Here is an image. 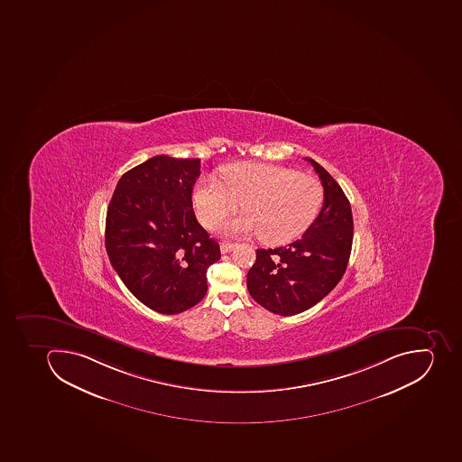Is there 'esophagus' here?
Returning <instances> with one entry per match:
<instances>
[{
    "label": "esophagus",
    "mask_w": 462,
    "mask_h": 462,
    "mask_svg": "<svg viewBox=\"0 0 462 462\" xmlns=\"http://www.w3.org/2000/svg\"><path fill=\"white\" fill-rule=\"evenodd\" d=\"M236 247V245H233V243H222L221 245V253H229L233 248Z\"/></svg>",
    "instance_id": "34e87169"
}]
</instances>
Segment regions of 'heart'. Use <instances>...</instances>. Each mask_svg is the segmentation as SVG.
Returning a JSON list of instances; mask_svg holds the SVG:
<instances>
[{"label": "heart", "mask_w": 462, "mask_h": 462, "mask_svg": "<svg viewBox=\"0 0 462 462\" xmlns=\"http://www.w3.org/2000/svg\"><path fill=\"white\" fill-rule=\"evenodd\" d=\"M224 181L203 179L195 207L208 226H217L243 202L245 214L226 224L233 236L260 234L263 241L283 245L302 236L323 205V186L297 170L267 162H234L222 170Z\"/></svg>", "instance_id": "heart-1"}]
</instances>
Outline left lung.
<instances>
[{"label": "left lung", "mask_w": 462, "mask_h": 462, "mask_svg": "<svg viewBox=\"0 0 462 462\" xmlns=\"http://www.w3.org/2000/svg\"><path fill=\"white\" fill-rule=\"evenodd\" d=\"M324 188L323 208L300 240L285 247L259 248L247 274L257 304L279 315L307 311L327 297L345 274L353 241L350 202L337 181L307 158Z\"/></svg>", "instance_id": "1"}]
</instances>
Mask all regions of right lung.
I'll return each mask as SVG.
<instances>
[{"label":"right lung","mask_w":462,"mask_h":462,"mask_svg":"<svg viewBox=\"0 0 462 462\" xmlns=\"http://www.w3.org/2000/svg\"><path fill=\"white\" fill-rule=\"evenodd\" d=\"M199 158L157 155L117 181L106 215V252L136 300L160 314L195 307L221 259L191 205Z\"/></svg>","instance_id":"1"}]
</instances>
